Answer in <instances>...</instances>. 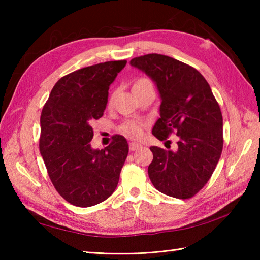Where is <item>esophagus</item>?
Instances as JSON below:
<instances>
[{
    "mask_svg": "<svg viewBox=\"0 0 260 260\" xmlns=\"http://www.w3.org/2000/svg\"><path fill=\"white\" fill-rule=\"evenodd\" d=\"M140 147H142V145L139 144V143H134V142L129 143V150L131 151H135V150H137V148H140Z\"/></svg>",
    "mask_w": 260,
    "mask_h": 260,
    "instance_id": "obj_1",
    "label": "esophagus"
}]
</instances>
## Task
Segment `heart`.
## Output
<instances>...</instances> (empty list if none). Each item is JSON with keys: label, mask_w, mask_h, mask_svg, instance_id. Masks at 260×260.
<instances>
[{"label": "heart", "mask_w": 260, "mask_h": 260, "mask_svg": "<svg viewBox=\"0 0 260 260\" xmlns=\"http://www.w3.org/2000/svg\"><path fill=\"white\" fill-rule=\"evenodd\" d=\"M144 81H147V79H145V78L139 79L135 82V85L142 84V82H144ZM120 129L125 135L132 137V139H140L143 134V125H142V123H140V121H136V120L126 121V123L121 126Z\"/></svg>", "instance_id": "heart-1"}]
</instances>
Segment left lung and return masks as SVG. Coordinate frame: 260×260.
<instances>
[{"instance_id":"8db88e82","label":"left lung","mask_w":260,"mask_h":260,"mask_svg":"<svg viewBox=\"0 0 260 260\" xmlns=\"http://www.w3.org/2000/svg\"><path fill=\"white\" fill-rule=\"evenodd\" d=\"M129 63L150 77L161 97L153 135L163 141L175 132L179 137L175 151L151 146V182L169 197L192 198L207 184L221 156L223 123L219 104L204 77L179 60L150 53Z\"/></svg>"}]
</instances>
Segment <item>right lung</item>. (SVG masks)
<instances>
[{
  "label": "right lung",
  "instance_id": "add662e5",
  "mask_svg": "<svg viewBox=\"0 0 260 260\" xmlns=\"http://www.w3.org/2000/svg\"><path fill=\"white\" fill-rule=\"evenodd\" d=\"M126 62L93 64L62 77L43 106L40 153L56 190L76 207L105 201L118 184L128 154L127 141L115 135L107 147L95 150L91 123L103 116L109 86Z\"/></svg>",
  "mask_w": 260,
  "mask_h": 260
}]
</instances>
